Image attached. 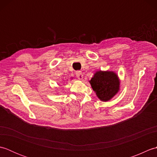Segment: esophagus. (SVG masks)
I'll list each match as a JSON object with an SVG mask.
<instances>
[{
	"label": "esophagus",
	"mask_w": 157,
	"mask_h": 157,
	"mask_svg": "<svg viewBox=\"0 0 157 157\" xmlns=\"http://www.w3.org/2000/svg\"><path fill=\"white\" fill-rule=\"evenodd\" d=\"M75 74H76L77 78H78V79H80V80H81V79H83V73H82V72L81 71H76Z\"/></svg>",
	"instance_id": "obj_1"
}]
</instances>
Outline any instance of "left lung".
<instances>
[{
  "mask_svg": "<svg viewBox=\"0 0 157 157\" xmlns=\"http://www.w3.org/2000/svg\"><path fill=\"white\" fill-rule=\"evenodd\" d=\"M89 82L96 96L102 101H109L119 90V79L113 71H96Z\"/></svg>",
  "mask_w": 157,
  "mask_h": 157,
  "instance_id": "1",
  "label": "left lung"
}]
</instances>
